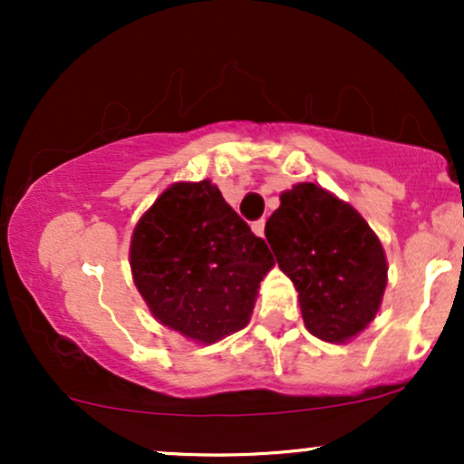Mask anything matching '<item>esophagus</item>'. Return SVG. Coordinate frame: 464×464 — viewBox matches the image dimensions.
<instances>
[{"label": "esophagus", "mask_w": 464, "mask_h": 464, "mask_svg": "<svg viewBox=\"0 0 464 464\" xmlns=\"http://www.w3.org/2000/svg\"><path fill=\"white\" fill-rule=\"evenodd\" d=\"M264 231H266V220H264V218H262V220H255L253 222V233H255V236L264 237Z\"/></svg>", "instance_id": "obj_1"}]
</instances>
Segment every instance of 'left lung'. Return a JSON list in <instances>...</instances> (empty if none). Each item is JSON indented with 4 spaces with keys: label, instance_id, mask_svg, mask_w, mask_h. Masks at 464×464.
I'll list each match as a JSON object with an SVG mask.
<instances>
[{
    "label": "left lung",
    "instance_id": "obj_1",
    "mask_svg": "<svg viewBox=\"0 0 464 464\" xmlns=\"http://www.w3.org/2000/svg\"><path fill=\"white\" fill-rule=\"evenodd\" d=\"M276 264L299 290L305 327L344 343L375 318L386 287V255L353 207L314 183L281 194L266 222Z\"/></svg>",
    "mask_w": 464,
    "mask_h": 464
}]
</instances>
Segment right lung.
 I'll return each instance as SVG.
<instances>
[{
	"label": "right lung",
	"mask_w": 464,
	"mask_h": 464,
	"mask_svg": "<svg viewBox=\"0 0 464 464\" xmlns=\"http://www.w3.org/2000/svg\"><path fill=\"white\" fill-rule=\"evenodd\" d=\"M273 264L268 244L209 180L165 189L130 242L132 279L154 318L205 344L248 323Z\"/></svg>",
	"instance_id": "obj_1"
}]
</instances>
